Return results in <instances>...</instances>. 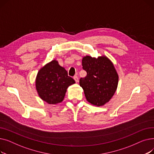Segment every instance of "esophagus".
Listing matches in <instances>:
<instances>
[{"instance_id": "esophagus-1", "label": "esophagus", "mask_w": 154, "mask_h": 154, "mask_svg": "<svg viewBox=\"0 0 154 154\" xmlns=\"http://www.w3.org/2000/svg\"><path fill=\"white\" fill-rule=\"evenodd\" d=\"M74 79L75 80V82H79V78H78V77H77V75H75V76L74 77Z\"/></svg>"}]
</instances>
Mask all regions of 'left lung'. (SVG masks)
Returning <instances> with one entry per match:
<instances>
[{"mask_svg": "<svg viewBox=\"0 0 154 154\" xmlns=\"http://www.w3.org/2000/svg\"><path fill=\"white\" fill-rule=\"evenodd\" d=\"M82 62L87 75L80 78V86L82 87L88 102L102 106L109 102L117 88L119 75L114 64L105 55L97 58L86 55Z\"/></svg>", "mask_w": 154, "mask_h": 154, "instance_id": "obj_1", "label": "left lung"}]
</instances>
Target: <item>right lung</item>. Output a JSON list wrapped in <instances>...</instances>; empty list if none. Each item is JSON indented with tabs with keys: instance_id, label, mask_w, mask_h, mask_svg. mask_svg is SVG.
Instances as JSON below:
<instances>
[{
	"instance_id": "add662e5",
	"label": "right lung",
	"mask_w": 154,
	"mask_h": 154,
	"mask_svg": "<svg viewBox=\"0 0 154 154\" xmlns=\"http://www.w3.org/2000/svg\"><path fill=\"white\" fill-rule=\"evenodd\" d=\"M75 83L58 61L53 60L38 70L35 87L42 100L48 104H57L63 101L67 88Z\"/></svg>"
}]
</instances>
